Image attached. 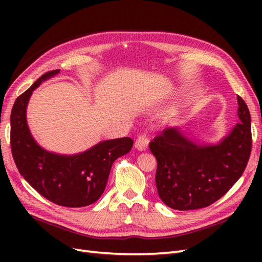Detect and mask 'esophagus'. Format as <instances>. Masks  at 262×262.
Masks as SVG:
<instances>
[{
	"label": "esophagus",
	"instance_id": "esophagus-1",
	"mask_svg": "<svg viewBox=\"0 0 262 262\" xmlns=\"http://www.w3.org/2000/svg\"><path fill=\"white\" fill-rule=\"evenodd\" d=\"M148 142H149V140H148L146 134H141V136L138 137L134 146H136V148L138 150H145L148 145Z\"/></svg>",
	"mask_w": 262,
	"mask_h": 262
}]
</instances>
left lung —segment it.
<instances>
[{
	"instance_id": "8db88e82",
	"label": "left lung",
	"mask_w": 262,
	"mask_h": 262,
	"mask_svg": "<svg viewBox=\"0 0 262 262\" xmlns=\"http://www.w3.org/2000/svg\"><path fill=\"white\" fill-rule=\"evenodd\" d=\"M237 123L216 145L196 144L178 128H168L149 143L156 157V188L169 208L187 211L209 207L241 178L251 152V119L241 96Z\"/></svg>"
}]
</instances>
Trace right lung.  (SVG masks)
Here are the masks:
<instances>
[{
	"label": "right lung",
	"mask_w": 262,
	"mask_h": 262,
	"mask_svg": "<svg viewBox=\"0 0 262 262\" xmlns=\"http://www.w3.org/2000/svg\"><path fill=\"white\" fill-rule=\"evenodd\" d=\"M60 70L41 75L15 100L11 114V148L20 175L46 199L68 208L96 202L106 188L114 162L130 152L133 140L102 141L76 155L54 154L39 146L29 132L26 108L31 94Z\"/></svg>",
	"instance_id": "add662e5"
}]
</instances>
